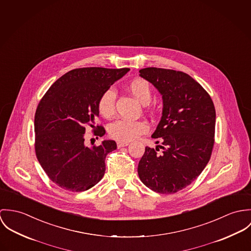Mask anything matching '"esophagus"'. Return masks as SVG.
<instances>
[{"mask_svg": "<svg viewBox=\"0 0 251 251\" xmlns=\"http://www.w3.org/2000/svg\"><path fill=\"white\" fill-rule=\"evenodd\" d=\"M129 145V142L128 141H117V147L118 148H121V147H125Z\"/></svg>", "mask_w": 251, "mask_h": 251, "instance_id": "obj_1", "label": "esophagus"}]
</instances>
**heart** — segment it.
<instances>
[{"label":"heart","instance_id":"1","mask_svg":"<svg viewBox=\"0 0 251 251\" xmlns=\"http://www.w3.org/2000/svg\"><path fill=\"white\" fill-rule=\"evenodd\" d=\"M130 92L141 104H147L151 100L152 92L149 83L142 79H134L128 86ZM116 93L112 87L104 90L99 96L97 108L100 114L105 117L112 116L115 109ZM148 130V125L143 120H126L117 119L109 126V135L112 139L119 141H129L138 138Z\"/></svg>","mask_w":251,"mask_h":251}]
</instances>
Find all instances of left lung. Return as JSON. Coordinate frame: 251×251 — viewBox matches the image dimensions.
<instances>
[{"label": "left lung", "mask_w": 251, "mask_h": 251, "mask_svg": "<svg viewBox=\"0 0 251 251\" xmlns=\"http://www.w3.org/2000/svg\"><path fill=\"white\" fill-rule=\"evenodd\" d=\"M139 73L160 91L164 102L162 119L152 135L161 138L162 144L160 149L145 147L139 179L156 193L175 194L191 185L211 158L215 106L201 84L184 72L147 67Z\"/></svg>", "instance_id": "left-lung-1"}]
</instances>
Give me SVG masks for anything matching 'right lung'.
<instances>
[{"instance_id": "add662e5", "label": "right lung", "mask_w": 251, "mask_h": 251, "mask_svg": "<svg viewBox=\"0 0 251 251\" xmlns=\"http://www.w3.org/2000/svg\"><path fill=\"white\" fill-rule=\"evenodd\" d=\"M130 69L83 67L57 79L40 100L34 115V150L50 180L70 192H84L104 176L106 156L116 149L114 140L92 148L84 144L85 127L98 137L103 126H94L101 93Z\"/></svg>"}]
</instances>
